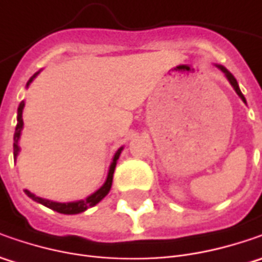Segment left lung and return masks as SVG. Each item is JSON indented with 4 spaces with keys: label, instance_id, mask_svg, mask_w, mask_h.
<instances>
[{
    "label": "left lung",
    "instance_id": "1",
    "mask_svg": "<svg viewBox=\"0 0 262 262\" xmlns=\"http://www.w3.org/2000/svg\"><path fill=\"white\" fill-rule=\"evenodd\" d=\"M217 68H220V70H222V71L225 73V76H226V78L229 80V83L232 84V87L235 89V92L237 93V96H239V97L242 99V102H244V103H247V100H245V96L242 95V92H241V89H239V84H237L236 78L233 77V74H232L230 71H227V68H225L223 66H217Z\"/></svg>",
    "mask_w": 262,
    "mask_h": 262
}]
</instances>
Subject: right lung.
<instances>
[{
    "label": "right lung",
    "mask_w": 262,
    "mask_h": 262,
    "mask_svg": "<svg viewBox=\"0 0 262 262\" xmlns=\"http://www.w3.org/2000/svg\"><path fill=\"white\" fill-rule=\"evenodd\" d=\"M39 73H40V71H37V73H35L33 76L30 77V80L27 81L26 87L30 86V83L35 80ZM23 109H25V100L18 105V109H17V125H15L14 144H13V148H14V162L17 160V156H18V153H20L18 141H20L21 131H23ZM122 150H124V147H119V148L116 150L115 156L112 159V163H111L109 170H107V176H106L105 184L100 186L96 192H93L92 195H89L87 198H84V200L71 201V203H56V201H51V200H46V198H40V196L35 195V194H32L29 189H25L26 195L30 196V198H32L33 201H36V203L48 207V208H51V210H54V211H58V213H61V214H78V213H83V211H86L87 208H90V207L96 206L97 203H100V201L109 194L111 186H112V179H114V172H115L116 162H118V159L121 156Z\"/></svg>",
    "instance_id": "obj_1"
}]
</instances>
